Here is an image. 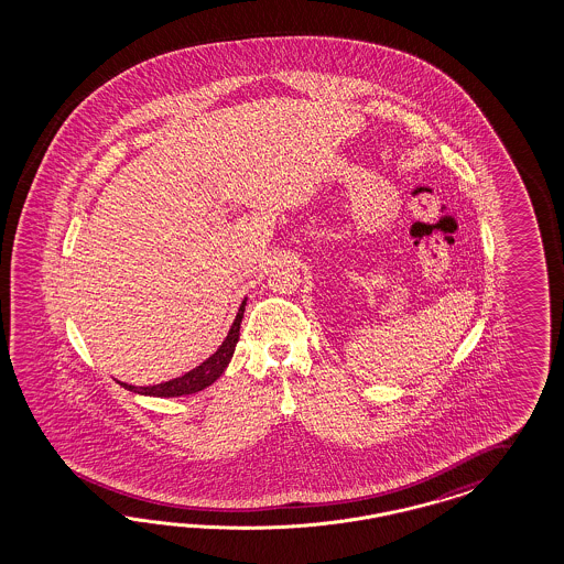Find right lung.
Listing matches in <instances>:
<instances>
[{"instance_id": "obj_1", "label": "right lung", "mask_w": 564, "mask_h": 564, "mask_svg": "<svg viewBox=\"0 0 564 564\" xmlns=\"http://www.w3.org/2000/svg\"><path fill=\"white\" fill-rule=\"evenodd\" d=\"M243 310H246V297H243V302L239 306L238 316H236L234 325L229 328L225 341L221 343V347L210 358L205 359L200 366H196L194 370H189V372L180 376V378L167 380V382L153 384V387H134V384L120 382L121 387L132 391V393L151 394V397H182V394L198 393V391H203L206 387H210L225 372L227 364L234 358L236 343L239 341V325H241V318H243Z\"/></svg>"}]
</instances>
